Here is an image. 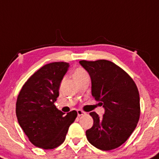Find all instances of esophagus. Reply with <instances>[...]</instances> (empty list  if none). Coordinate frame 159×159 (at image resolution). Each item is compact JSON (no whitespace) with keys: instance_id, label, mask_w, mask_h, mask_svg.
<instances>
[{"instance_id":"esophagus-1","label":"esophagus","mask_w":159,"mask_h":159,"mask_svg":"<svg viewBox=\"0 0 159 159\" xmlns=\"http://www.w3.org/2000/svg\"><path fill=\"white\" fill-rule=\"evenodd\" d=\"M77 113H78V117L81 116V115H85V112L82 111H81V110H78V111H77Z\"/></svg>"}]
</instances>
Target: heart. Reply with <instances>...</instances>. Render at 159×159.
I'll list each match as a JSON object with an SVG mask.
<instances>
[{"label": "heart", "mask_w": 159, "mask_h": 159, "mask_svg": "<svg viewBox=\"0 0 159 159\" xmlns=\"http://www.w3.org/2000/svg\"><path fill=\"white\" fill-rule=\"evenodd\" d=\"M85 75H87L86 71L84 70L81 69V68H78V69H77L75 71L74 75H73V77H74V79L76 80L78 79V78H81V77L85 76Z\"/></svg>", "instance_id": "b5f03b06"}]
</instances>
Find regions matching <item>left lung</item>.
Wrapping results in <instances>:
<instances>
[{
  "label": "left lung",
  "mask_w": 159,
  "mask_h": 159,
  "mask_svg": "<svg viewBox=\"0 0 159 159\" xmlns=\"http://www.w3.org/2000/svg\"><path fill=\"white\" fill-rule=\"evenodd\" d=\"M81 66L89 75L92 96L104 108L102 118L89 115L93 125L85 132L89 142L96 148L110 151L128 140L140 118V95L127 73L105 59L81 60Z\"/></svg>",
  "instance_id": "1"
}]
</instances>
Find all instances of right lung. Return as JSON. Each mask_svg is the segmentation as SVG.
<instances>
[{
  "label": "right lung",
  "instance_id": "right-lung-1",
  "mask_svg": "<svg viewBox=\"0 0 159 159\" xmlns=\"http://www.w3.org/2000/svg\"><path fill=\"white\" fill-rule=\"evenodd\" d=\"M69 63L56 62L44 65L27 80L16 102V116L30 141L42 149H53L64 142L77 111L64 115L54 103Z\"/></svg>",
  "mask_w": 159,
  "mask_h": 159
}]
</instances>
